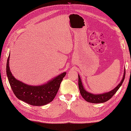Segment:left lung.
Segmentation results:
<instances>
[{"label": "left lung", "mask_w": 131, "mask_h": 131, "mask_svg": "<svg viewBox=\"0 0 131 131\" xmlns=\"http://www.w3.org/2000/svg\"><path fill=\"white\" fill-rule=\"evenodd\" d=\"M125 74H126V70H124L123 79L121 80V83H119L114 90L108 92L99 94H94L93 93H91L90 92H88L84 90V88H83L82 80L80 79V76L78 75V85L80 93L81 94L82 96L83 97V99L88 102L93 103V104H98V103L105 102L112 98L114 96V94L117 92V91L119 90V88L121 87V86L122 85V83H123L124 80Z\"/></svg>", "instance_id": "8db88e82"}]
</instances>
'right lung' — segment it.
I'll return each instance as SVG.
<instances>
[{
  "mask_svg": "<svg viewBox=\"0 0 131 131\" xmlns=\"http://www.w3.org/2000/svg\"><path fill=\"white\" fill-rule=\"evenodd\" d=\"M9 55L7 62V75L10 87L17 98L33 106L45 105L52 101L59 90L61 82L66 75L65 72L45 84L38 86L27 85L17 80L12 75L9 66Z\"/></svg>",
  "mask_w": 131,
  "mask_h": 131,
  "instance_id": "add662e5",
  "label": "right lung"
}]
</instances>
